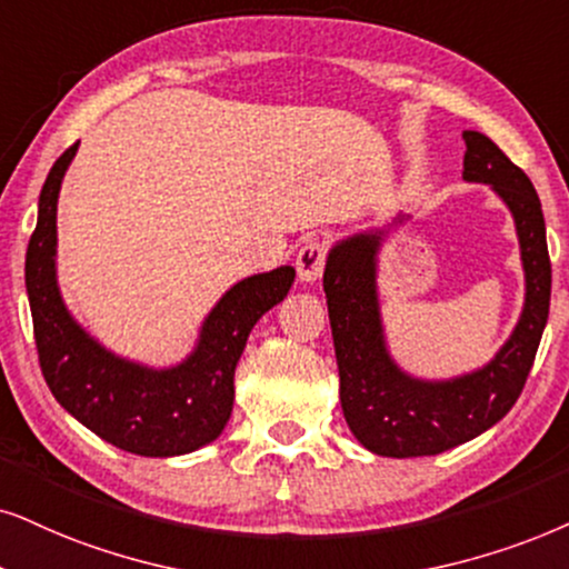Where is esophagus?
I'll return each mask as SVG.
<instances>
[{
	"label": "esophagus",
	"mask_w": 569,
	"mask_h": 569,
	"mask_svg": "<svg viewBox=\"0 0 569 569\" xmlns=\"http://www.w3.org/2000/svg\"><path fill=\"white\" fill-rule=\"evenodd\" d=\"M326 257H328L326 241L309 239L305 247L297 251L299 280H305V283H315V280H320L322 270H326Z\"/></svg>",
	"instance_id": "1"
}]
</instances>
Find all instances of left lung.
I'll return each instance as SVG.
<instances>
[{"instance_id": "8db88e82", "label": "left lung", "mask_w": 569, "mask_h": 569, "mask_svg": "<svg viewBox=\"0 0 569 569\" xmlns=\"http://www.w3.org/2000/svg\"><path fill=\"white\" fill-rule=\"evenodd\" d=\"M465 181L488 183L517 226L525 268L520 322L486 368L451 380L409 378L386 349L376 291L383 231L357 233L328 254L322 289L341 378V409L365 449L380 457H433L470 441L515 407L541 343L551 299V260L541 199L530 178L488 136L465 131Z\"/></svg>"}]
</instances>
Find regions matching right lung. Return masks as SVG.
Returning <instances> with one entry per match:
<instances>
[{
    "label": "right lung",
    "mask_w": 569,
    "mask_h": 569,
    "mask_svg": "<svg viewBox=\"0 0 569 569\" xmlns=\"http://www.w3.org/2000/svg\"><path fill=\"white\" fill-rule=\"evenodd\" d=\"M78 143L49 170L39 197V222L26 251L39 365L54 399L91 433L139 457L189 455L214 441L233 409V372L254 322L283 301L293 268L243 278L222 297L186 362L168 370L114 357L99 347L62 305L57 289V197Z\"/></svg>",
    "instance_id": "1"
}]
</instances>
